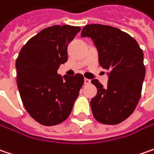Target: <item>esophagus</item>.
I'll use <instances>...</instances> for the list:
<instances>
[{"label": "esophagus", "instance_id": "esophagus-1", "mask_svg": "<svg viewBox=\"0 0 154 154\" xmlns=\"http://www.w3.org/2000/svg\"><path fill=\"white\" fill-rule=\"evenodd\" d=\"M84 83H85V85H89V84L91 83V80L85 78V80H84Z\"/></svg>", "mask_w": 154, "mask_h": 154}]
</instances>
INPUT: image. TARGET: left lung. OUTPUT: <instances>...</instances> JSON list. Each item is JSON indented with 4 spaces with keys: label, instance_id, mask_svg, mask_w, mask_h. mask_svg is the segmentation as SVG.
I'll return each instance as SVG.
<instances>
[{
    "label": "left lung",
    "instance_id": "8db88e82",
    "mask_svg": "<svg viewBox=\"0 0 154 154\" xmlns=\"http://www.w3.org/2000/svg\"><path fill=\"white\" fill-rule=\"evenodd\" d=\"M81 37L93 40L100 66L109 70L106 88L92 80L98 90L90 102L92 115L103 124H118L133 113L140 98L146 74L143 51L130 35L109 26L86 25Z\"/></svg>",
    "mask_w": 154,
    "mask_h": 154
}]
</instances>
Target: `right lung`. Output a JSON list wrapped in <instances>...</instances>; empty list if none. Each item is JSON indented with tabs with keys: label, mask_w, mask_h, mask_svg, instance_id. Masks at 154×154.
Returning <instances> with one entry per match:
<instances>
[{
	"label": "right lung",
	"mask_w": 154,
	"mask_h": 154,
	"mask_svg": "<svg viewBox=\"0 0 154 154\" xmlns=\"http://www.w3.org/2000/svg\"><path fill=\"white\" fill-rule=\"evenodd\" d=\"M80 26H53L39 32L22 47L16 59L17 86L27 112L42 125L54 126L68 118L84 84L81 74H57L68 61V45Z\"/></svg>",
	"instance_id": "right-lung-1"
}]
</instances>
